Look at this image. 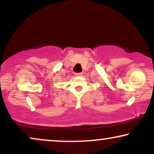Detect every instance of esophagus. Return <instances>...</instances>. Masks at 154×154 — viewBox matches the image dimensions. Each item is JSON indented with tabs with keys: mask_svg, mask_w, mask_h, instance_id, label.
I'll list each match as a JSON object with an SVG mask.
<instances>
[{
	"mask_svg": "<svg viewBox=\"0 0 154 154\" xmlns=\"http://www.w3.org/2000/svg\"><path fill=\"white\" fill-rule=\"evenodd\" d=\"M75 76H82L83 75V73H75Z\"/></svg>",
	"mask_w": 154,
	"mask_h": 154,
	"instance_id": "34e87169",
	"label": "esophagus"
}]
</instances>
